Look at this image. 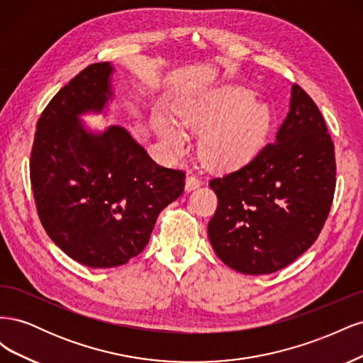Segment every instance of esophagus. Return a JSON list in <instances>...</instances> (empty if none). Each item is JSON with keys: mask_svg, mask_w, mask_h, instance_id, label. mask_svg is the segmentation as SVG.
<instances>
[{"mask_svg": "<svg viewBox=\"0 0 363 363\" xmlns=\"http://www.w3.org/2000/svg\"><path fill=\"white\" fill-rule=\"evenodd\" d=\"M201 184H203V180L199 177V175H189V177L186 179V191L191 192L196 188H200Z\"/></svg>", "mask_w": 363, "mask_h": 363, "instance_id": "34e87169", "label": "esophagus"}]
</instances>
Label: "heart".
Listing matches in <instances>:
<instances>
[{"label": "heart", "mask_w": 363, "mask_h": 363, "mask_svg": "<svg viewBox=\"0 0 363 363\" xmlns=\"http://www.w3.org/2000/svg\"><path fill=\"white\" fill-rule=\"evenodd\" d=\"M179 121L186 130L201 135V156L218 169L236 168L248 162L265 144L271 128L268 107L256 103L255 95L242 87H224L183 104ZM181 128L168 116L155 119L157 135L175 156L188 150V136Z\"/></svg>", "instance_id": "heart-1"}]
</instances>
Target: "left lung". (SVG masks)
Returning a JSON list of instances; mask_svg holds the SVG:
<instances>
[{"label": "left lung", "mask_w": 363, "mask_h": 363, "mask_svg": "<svg viewBox=\"0 0 363 363\" xmlns=\"http://www.w3.org/2000/svg\"><path fill=\"white\" fill-rule=\"evenodd\" d=\"M208 186L218 196L208 240L227 267L260 276L300 257L320 236L336 186L335 145L312 98L294 84L276 140Z\"/></svg>", "instance_id": "1"}]
</instances>
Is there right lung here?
I'll return each mask as SVG.
<instances>
[{
  "mask_svg": "<svg viewBox=\"0 0 363 363\" xmlns=\"http://www.w3.org/2000/svg\"><path fill=\"white\" fill-rule=\"evenodd\" d=\"M108 62L65 84L42 112L30 156L40 223L82 265L112 268L148 244L159 213L184 191V172L157 164L123 127L91 133L80 115L112 96Z\"/></svg>",
  "mask_w": 363,
  "mask_h": 363,
  "instance_id": "obj_1",
  "label": "right lung"
}]
</instances>
